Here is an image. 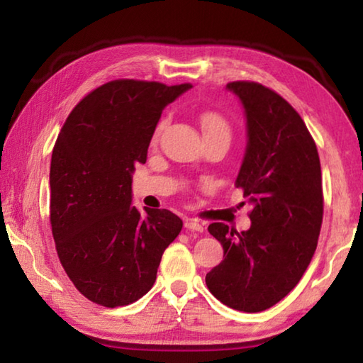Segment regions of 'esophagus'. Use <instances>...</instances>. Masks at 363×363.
Returning <instances> with one entry per match:
<instances>
[{"label": "esophagus", "mask_w": 363, "mask_h": 363, "mask_svg": "<svg viewBox=\"0 0 363 363\" xmlns=\"http://www.w3.org/2000/svg\"><path fill=\"white\" fill-rule=\"evenodd\" d=\"M184 227L189 230H195V232H203L205 229V224L200 223L199 219H186V223H184Z\"/></svg>", "instance_id": "34e87169"}]
</instances>
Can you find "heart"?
Listing matches in <instances>:
<instances>
[{
    "instance_id": "heart-1",
    "label": "heart",
    "mask_w": 363,
    "mask_h": 363,
    "mask_svg": "<svg viewBox=\"0 0 363 363\" xmlns=\"http://www.w3.org/2000/svg\"><path fill=\"white\" fill-rule=\"evenodd\" d=\"M169 116H163V118L157 123L155 131H153V143H157L160 136H162V133L167 130ZM199 123L201 126V131L205 134V139L230 140L232 125L223 113L216 112V110H205V112H201L199 115Z\"/></svg>"
}]
</instances>
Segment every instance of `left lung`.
<instances>
[{"mask_svg":"<svg viewBox=\"0 0 363 363\" xmlns=\"http://www.w3.org/2000/svg\"><path fill=\"white\" fill-rule=\"evenodd\" d=\"M227 88L247 115L248 145L235 186L251 203V227L208 225L224 261L205 280L223 304L261 312L298 285L315 253L323 219L320 158L306 123L280 94L255 82Z\"/></svg>","mask_w":363,"mask_h":363,"instance_id":"8db88e82","label":"left lung"}]
</instances>
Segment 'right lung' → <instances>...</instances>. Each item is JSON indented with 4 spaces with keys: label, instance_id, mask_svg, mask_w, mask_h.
I'll return each mask as SVG.
<instances>
[{
    "label": "right lung",
    "instance_id": "1",
    "mask_svg": "<svg viewBox=\"0 0 363 363\" xmlns=\"http://www.w3.org/2000/svg\"><path fill=\"white\" fill-rule=\"evenodd\" d=\"M190 88L113 79L67 116L51 158L49 220L59 261L84 298L128 306L155 284L182 219L131 205V174L145 163L163 108Z\"/></svg>",
    "mask_w": 363,
    "mask_h": 363
}]
</instances>
